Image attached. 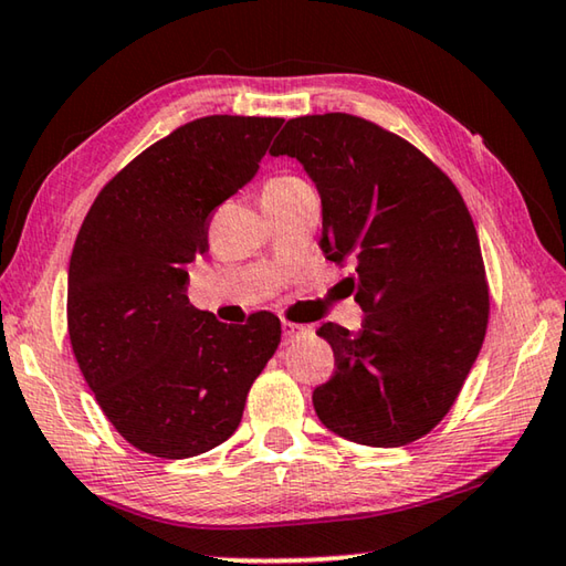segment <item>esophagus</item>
Returning a JSON list of instances; mask_svg holds the SVG:
<instances>
[{"label": "esophagus", "instance_id": "obj_1", "mask_svg": "<svg viewBox=\"0 0 566 566\" xmlns=\"http://www.w3.org/2000/svg\"><path fill=\"white\" fill-rule=\"evenodd\" d=\"M312 332V327H304V324H292V322H282V337H284V344L294 342L296 337H302V334Z\"/></svg>", "mask_w": 566, "mask_h": 566}]
</instances>
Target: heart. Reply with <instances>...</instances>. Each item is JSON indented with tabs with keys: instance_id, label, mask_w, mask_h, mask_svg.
Here are the masks:
<instances>
[{
	"instance_id": "1",
	"label": "heart",
	"mask_w": 566,
	"mask_h": 566,
	"mask_svg": "<svg viewBox=\"0 0 566 566\" xmlns=\"http://www.w3.org/2000/svg\"><path fill=\"white\" fill-rule=\"evenodd\" d=\"M294 185H300V179H294V177H280V179H272L266 187H294Z\"/></svg>"
}]
</instances>
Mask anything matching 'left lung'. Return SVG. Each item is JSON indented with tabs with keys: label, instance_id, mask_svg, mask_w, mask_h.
Listing matches in <instances>:
<instances>
[{
	"label": "left lung",
	"instance_id": "left-lung-1",
	"mask_svg": "<svg viewBox=\"0 0 566 566\" xmlns=\"http://www.w3.org/2000/svg\"><path fill=\"white\" fill-rule=\"evenodd\" d=\"M270 155L300 161L317 187L324 256L357 264L361 329L319 327L337 371L314 389V411L349 442H415L454 405L490 319L462 195L417 147L352 114L290 119Z\"/></svg>",
	"mask_w": 566,
	"mask_h": 566
}]
</instances>
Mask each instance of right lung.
I'll return each mask as SVG.
<instances>
[{"label":"right lung","instance_id":"add662e5","mask_svg":"<svg viewBox=\"0 0 566 566\" xmlns=\"http://www.w3.org/2000/svg\"><path fill=\"white\" fill-rule=\"evenodd\" d=\"M280 117L214 114L132 159L76 234L66 322L76 364L114 429L142 452L187 459L227 442L280 347L270 312L222 324L187 296L214 209L254 179Z\"/></svg>","mask_w":566,"mask_h":566}]
</instances>
